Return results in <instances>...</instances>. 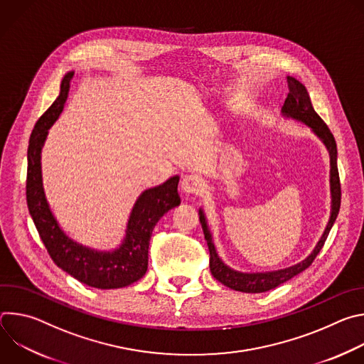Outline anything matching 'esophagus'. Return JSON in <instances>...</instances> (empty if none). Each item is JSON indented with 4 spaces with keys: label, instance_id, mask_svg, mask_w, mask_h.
<instances>
[{
    "label": "esophagus",
    "instance_id": "obj_1",
    "mask_svg": "<svg viewBox=\"0 0 364 364\" xmlns=\"http://www.w3.org/2000/svg\"><path fill=\"white\" fill-rule=\"evenodd\" d=\"M201 186H203L201 178L197 177V176H193V174L184 176L181 183H180V188L186 194H197L200 191Z\"/></svg>",
    "mask_w": 364,
    "mask_h": 364
}]
</instances>
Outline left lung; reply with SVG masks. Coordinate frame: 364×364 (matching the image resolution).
<instances>
[{
    "label": "left lung",
    "mask_w": 364,
    "mask_h": 364,
    "mask_svg": "<svg viewBox=\"0 0 364 364\" xmlns=\"http://www.w3.org/2000/svg\"><path fill=\"white\" fill-rule=\"evenodd\" d=\"M288 82V89L289 93L284 102L282 107V115L285 118H291L295 121H299L305 124L308 128H311L320 139L326 145L330 154V191H331V213H330V220L327 223V228L316 245L314 250L311 252L304 261H301L296 265H292L285 269L279 271H271V272H239L228 267L222 259L219 257L212 233L209 230V226H207L205 216L203 210H198L200 216V223L203 228L204 239L207 240V246H209L210 252V272L212 275L222 282L223 285L229 287L230 289L240 291V292H247V294H259V292H267L271 291L284 282L289 281L291 278L296 277L302 271H305L311 264L314 262L316 256L320 253L321 247L324 246V242L337 219L338 210H340V203H341V187H340V177H338V168H337V145L336 139L328 129V127L324 124V121L318 117V114L314 111L313 103H311L309 95L305 89V86L296 80L292 76H287Z\"/></svg>",
    "instance_id": "1"
}]
</instances>
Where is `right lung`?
I'll use <instances>...</instances> for the list:
<instances>
[{
  "mask_svg": "<svg viewBox=\"0 0 364 364\" xmlns=\"http://www.w3.org/2000/svg\"><path fill=\"white\" fill-rule=\"evenodd\" d=\"M75 72H68L60 95L36 122L27 151V205L37 232L53 262L69 275L93 288L115 289L141 279L148 268V247L159 220L180 204L178 176L148 188L136 198L122 243L114 250H96L70 239L47 203L41 177V149L48 129L62 114Z\"/></svg>",
  "mask_w": 364,
  "mask_h": 364,
  "instance_id": "right-lung-1",
  "label": "right lung"
}]
</instances>
